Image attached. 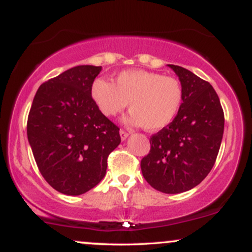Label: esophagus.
Segmentation results:
<instances>
[{
  "label": "esophagus",
  "instance_id": "34e87169",
  "mask_svg": "<svg viewBox=\"0 0 252 252\" xmlns=\"http://www.w3.org/2000/svg\"><path fill=\"white\" fill-rule=\"evenodd\" d=\"M120 135H121V140H122V141H126V138H128L129 132L124 131V130H120Z\"/></svg>",
  "mask_w": 252,
  "mask_h": 252
}]
</instances>
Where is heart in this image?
Returning <instances> with one entry per match:
<instances>
[{
	"label": "heart",
	"instance_id": "obj_1",
	"mask_svg": "<svg viewBox=\"0 0 252 252\" xmlns=\"http://www.w3.org/2000/svg\"><path fill=\"white\" fill-rule=\"evenodd\" d=\"M91 98L100 114L115 117L126 108V123L158 131L168 126L180 112L184 89L173 77L146 70L122 71L114 84L98 78L91 85Z\"/></svg>",
	"mask_w": 252,
	"mask_h": 252
}]
</instances>
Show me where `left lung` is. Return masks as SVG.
I'll list each match as a JSON object with an SVG mask.
<instances>
[{"label":"left lung","instance_id":"1","mask_svg":"<svg viewBox=\"0 0 252 252\" xmlns=\"http://www.w3.org/2000/svg\"><path fill=\"white\" fill-rule=\"evenodd\" d=\"M184 89L180 112L150 137V152L141 161L147 182L167 194L192 189L216 162L224 134V112L210 83L193 72L168 65Z\"/></svg>","mask_w":252,"mask_h":252}]
</instances>
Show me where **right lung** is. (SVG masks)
<instances>
[{
	"label": "right lung",
	"mask_w": 252,
	"mask_h": 252,
	"mask_svg": "<svg viewBox=\"0 0 252 252\" xmlns=\"http://www.w3.org/2000/svg\"><path fill=\"white\" fill-rule=\"evenodd\" d=\"M100 71L102 66L79 65L43 83L28 115V142L37 168L63 194H84L99 184L106 158L121 143L118 126L91 98Z\"/></svg>",
	"instance_id": "right-lung-1"
}]
</instances>
